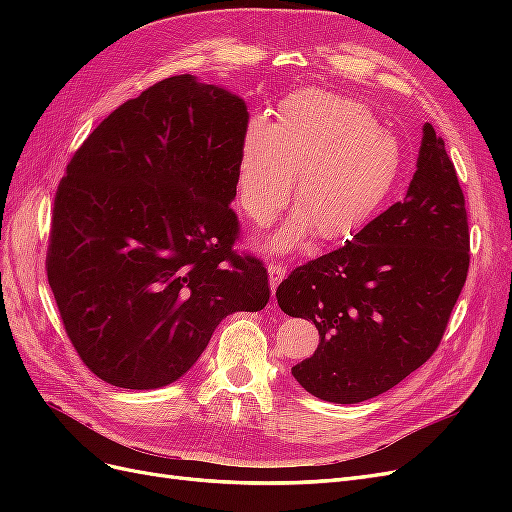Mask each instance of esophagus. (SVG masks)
I'll list each match as a JSON object with an SVG mask.
<instances>
[{"label":"esophagus","mask_w":512,"mask_h":512,"mask_svg":"<svg viewBox=\"0 0 512 512\" xmlns=\"http://www.w3.org/2000/svg\"><path fill=\"white\" fill-rule=\"evenodd\" d=\"M269 282H271V290L275 292L277 286H280V282L286 277V267L284 265H277V262H271L269 265Z\"/></svg>","instance_id":"obj_1"}]
</instances>
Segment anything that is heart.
I'll use <instances>...</instances> for the list:
<instances>
[{
  "label": "heart",
  "instance_id": "1",
  "mask_svg": "<svg viewBox=\"0 0 512 512\" xmlns=\"http://www.w3.org/2000/svg\"><path fill=\"white\" fill-rule=\"evenodd\" d=\"M397 138L361 102L324 89L286 96L271 123L254 121L239 147L243 213L269 224L290 200L297 213L267 243L284 252L316 228L324 241L348 239L376 218L401 175Z\"/></svg>",
  "mask_w": 512,
  "mask_h": 512
}]
</instances>
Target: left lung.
Masks as SVG:
<instances>
[{
  "label": "left lung",
  "mask_w": 512,
  "mask_h": 512,
  "mask_svg": "<svg viewBox=\"0 0 512 512\" xmlns=\"http://www.w3.org/2000/svg\"><path fill=\"white\" fill-rule=\"evenodd\" d=\"M468 269L466 198L444 141L425 123L406 198L277 286L284 312L320 333L292 376L335 404L393 389L438 350Z\"/></svg>",
  "instance_id": "obj_1"
}]
</instances>
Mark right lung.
Returning a JSON list of instances; mask_svg holds the SVG:
<instances>
[{
    "instance_id": "1",
    "label": "right lung",
    "mask_w": 512,
    "mask_h": 512,
    "mask_svg": "<svg viewBox=\"0 0 512 512\" xmlns=\"http://www.w3.org/2000/svg\"><path fill=\"white\" fill-rule=\"evenodd\" d=\"M247 108L177 74L117 106L76 149L55 194L46 277L79 359L121 389L181 378L232 312L271 297L239 254Z\"/></svg>"
}]
</instances>
